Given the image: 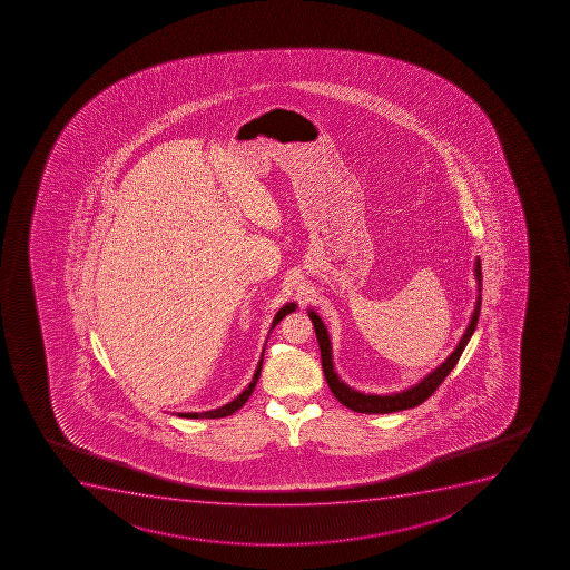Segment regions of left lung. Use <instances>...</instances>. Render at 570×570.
Listing matches in <instances>:
<instances>
[{
	"label": "left lung",
	"mask_w": 570,
	"mask_h": 570,
	"mask_svg": "<svg viewBox=\"0 0 570 570\" xmlns=\"http://www.w3.org/2000/svg\"><path fill=\"white\" fill-rule=\"evenodd\" d=\"M475 281H478V299L473 306L472 317L468 323L466 331L462 334L461 342L456 344L455 350L440 364L436 370L428 373L425 377L417 384H412L411 389L394 392V394H364L358 390L351 389L350 384H345L340 379L338 373L334 370L333 362V345H331V336H328L327 327L322 322V317L317 316L316 312L308 311V317L314 323V331H316L317 344L322 351V366L325 379H327L328 389L333 392L334 397L347 406L351 411L364 412V414H390V412L406 411V409H414L423 401L428 400L429 395L434 394V390L439 389L440 383L450 375L451 370L455 367L456 362L461 358L462 351L466 347L468 342L472 338L473 331L478 327V320H480L481 311V262L480 258L475 259Z\"/></svg>",
	"instance_id": "obj_1"
}]
</instances>
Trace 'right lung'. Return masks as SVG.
Segmentation results:
<instances>
[{
  "label": "right lung",
  "instance_id": "right-lung-1",
  "mask_svg": "<svg viewBox=\"0 0 570 570\" xmlns=\"http://www.w3.org/2000/svg\"><path fill=\"white\" fill-rule=\"evenodd\" d=\"M295 308H297V305L295 303H286V305L282 306L281 311L276 312L275 320H273V323H271V331L278 325V323L282 322V317L288 316L289 312H295ZM267 344V342H265ZM264 350H262V355H259L258 366H256V372H254L253 381L248 383L247 389L243 390L242 394L236 395L234 400L230 401V403H226V405L219 406V409H214V411H206V412H178V416L180 417H225L230 416V414H234V412L237 411V409H242L243 405H245V401L250 397V394L254 392V386H256V383H258L259 379V372H262V362H264Z\"/></svg>",
  "mask_w": 570,
  "mask_h": 570
}]
</instances>
